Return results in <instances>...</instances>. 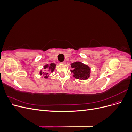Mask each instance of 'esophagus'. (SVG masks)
<instances>
[{
	"label": "esophagus",
	"mask_w": 132,
	"mask_h": 132,
	"mask_svg": "<svg viewBox=\"0 0 132 132\" xmlns=\"http://www.w3.org/2000/svg\"><path fill=\"white\" fill-rule=\"evenodd\" d=\"M65 63H66L65 61H63V62L61 63V64H65Z\"/></svg>",
	"instance_id": "esophagus-1"
}]
</instances>
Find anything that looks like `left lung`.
I'll use <instances>...</instances> for the list:
<instances>
[{
	"label": "left lung",
	"mask_w": 132,
	"mask_h": 132,
	"mask_svg": "<svg viewBox=\"0 0 132 132\" xmlns=\"http://www.w3.org/2000/svg\"><path fill=\"white\" fill-rule=\"evenodd\" d=\"M71 67L73 69L71 72L74 74L73 77L80 80H86L90 77V68L89 66L80 62H75L71 64Z\"/></svg>",
	"instance_id": "left-lung-1"
}]
</instances>
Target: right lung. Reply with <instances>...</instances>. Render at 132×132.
I'll list each match as a JSON object with an SVG mask.
<instances>
[{"label":"right lung","instance_id":"add662e5","mask_svg":"<svg viewBox=\"0 0 132 132\" xmlns=\"http://www.w3.org/2000/svg\"><path fill=\"white\" fill-rule=\"evenodd\" d=\"M55 64L54 63H51L50 65L48 64H46L45 65V66H44V68L43 69L45 70H46V69H48L49 70L48 71H51V72H53V71H54L55 68ZM39 74H40V75H43L44 76V78L47 79L48 78V73H47L46 70H44L43 71H42V70H41L40 72H39Z\"/></svg>","mask_w":132,"mask_h":132}]
</instances>
